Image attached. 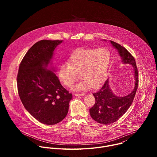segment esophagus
<instances>
[{"label": "esophagus", "instance_id": "34e87169", "mask_svg": "<svg viewBox=\"0 0 157 157\" xmlns=\"http://www.w3.org/2000/svg\"><path fill=\"white\" fill-rule=\"evenodd\" d=\"M84 94H85L84 93H75V96H84Z\"/></svg>", "mask_w": 157, "mask_h": 157}]
</instances>
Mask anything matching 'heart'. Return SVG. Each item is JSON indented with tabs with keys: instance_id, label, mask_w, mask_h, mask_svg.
Instances as JSON below:
<instances>
[{
	"instance_id": "b5f03b06",
	"label": "heart",
	"mask_w": 157,
	"mask_h": 157,
	"mask_svg": "<svg viewBox=\"0 0 157 157\" xmlns=\"http://www.w3.org/2000/svg\"><path fill=\"white\" fill-rule=\"evenodd\" d=\"M110 63V54L105 48H80L69 56L67 63L60 65L58 76L65 86L70 87L78 80L79 74L82 80L75 89H96L104 82Z\"/></svg>"
}]
</instances>
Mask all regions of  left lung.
Wrapping results in <instances>:
<instances>
[{"label": "left lung", "instance_id": "8db88e82", "mask_svg": "<svg viewBox=\"0 0 157 157\" xmlns=\"http://www.w3.org/2000/svg\"><path fill=\"white\" fill-rule=\"evenodd\" d=\"M110 42L118 51L122 63L133 66L135 85L130 94L124 97H118L112 91L107 79L99 90L93 93L96 102L89 109V113L95 121L104 125L115 122L126 113L136 96L139 84V73L135 58L121 44L111 40Z\"/></svg>", "mask_w": 157, "mask_h": 157}]
</instances>
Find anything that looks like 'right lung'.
Segmentation results:
<instances>
[{"mask_svg": "<svg viewBox=\"0 0 157 157\" xmlns=\"http://www.w3.org/2000/svg\"><path fill=\"white\" fill-rule=\"evenodd\" d=\"M62 41L42 40L35 43L22 59L17 75L18 93L24 106L37 121L50 125L65 118L73 97L61 84L55 69H47Z\"/></svg>", "mask_w": 157, "mask_h": 157, "instance_id": "add662e5", "label": "right lung"}]
</instances>
